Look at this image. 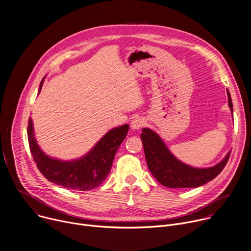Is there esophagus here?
I'll list each match as a JSON object with an SVG mask.
<instances>
[{
	"label": "esophagus",
	"mask_w": 251,
	"mask_h": 251,
	"mask_svg": "<svg viewBox=\"0 0 251 251\" xmlns=\"http://www.w3.org/2000/svg\"><path fill=\"white\" fill-rule=\"evenodd\" d=\"M146 125V122L143 118L141 117H136L134 118L131 123H130V126H131V128L132 129H140L142 126H144Z\"/></svg>",
	"instance_id": "obj_1"
}]
</instances>
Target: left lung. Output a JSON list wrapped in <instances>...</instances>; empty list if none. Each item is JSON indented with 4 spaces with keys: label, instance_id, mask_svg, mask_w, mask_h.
<instances>
[{
    "label": "left lung",
    "instance_id": "1",
    "mask_svg": "<svg viewBox=\"0 0 251 251\" xmlns=\"http://www.w3.org/2000/svg\"><path fill=\"white\" fill-rule=\"evenodd\" d=\"M227 97L228 105L233 114L229 91H227ZM141 137L150 172L159 183L171 188H191L205 184L225 169L230 155L228 151L224 159L211 168L197 169L178 160L153 130L143 128Z\"/></svg>",
    "mask_w": 251,
    "mask_h": 251
}]
</instances>
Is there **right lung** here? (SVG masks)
I'll use <instances>...</instances> for the list:
<instances>
[{
    "instance_id": "1",
    "label": "right lung",
    "mask_w": 251,
    "mask_h": 251,
    "mask_svg": "<svg viewBox=\"0 0 251 251\" xmlns=\"http://www.w3.org/2000/svg\"><path fill=\"white\" fill-rule=\"evenodd\" d=\"M44 79L40 83L39 94ZM128 129V125L110 129L86 155L70 161L51 158L44 153L35 138L31 118L27 123V140L37 168L49 181L66 188L83 191L100 185L106 178L116 152L126 138Z\"/></svg>"
}]
</instances>
